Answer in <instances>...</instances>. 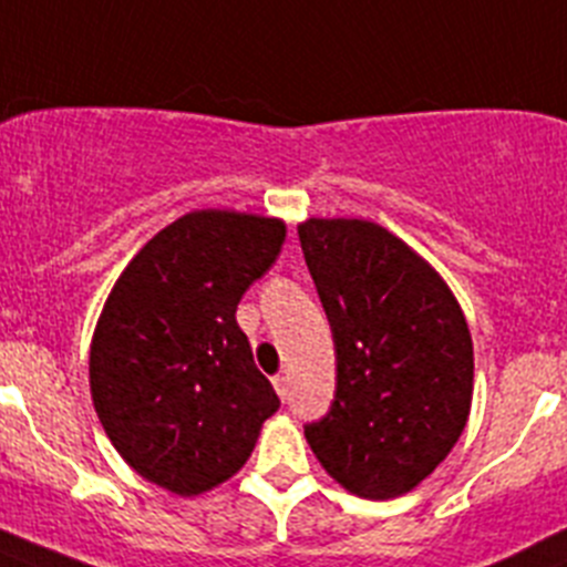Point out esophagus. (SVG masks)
Returning a JSON list of instances; mask_svg holds the SVG:
<instances>
[{
  "instance_id": "obj_1",
  "label": "esophagus",
  "mask_w": 567,
  "mask_h": 567,
  "mask_svg": "<svg viewBox=\"0 0 567 567\" xmlns=\"http://www.w3.org/2000/svg\"><path fill=\"white\" fill-rule=\"evenodd\" d=\"M274 389H277L279 400H288V378H285V374H277V378H274Z\"/></svg>"
}]
</instances>
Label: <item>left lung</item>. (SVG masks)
I'll return each mask as SVG.
<instances>
[{
  "label": "left lung",
  "mask_w": 567,
  "mask_h": 567,
  "mask_svg": "<svg viewBox=\"0 0 567 567\" xmlns=\"http://www.w3.org/2000/svg\"><path fill=\"white\" fill-rule=\"evenodd\" d=\"M301 251L336 341V400L305 427L330 478L400 498L447 458L473 405V338L442 274L363 218H308Z\"/></svg>",
  "instance_id": "obj_1"
}]
</instances>
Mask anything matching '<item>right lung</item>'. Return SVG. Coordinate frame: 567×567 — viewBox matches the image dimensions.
Here are the masks:
<instances>
[{
  "label": "right lung",
  "instance_id": "obj_1",
  "mask_svg": "<svg viewBox=\"0 0 567 567\" xmlns=\"http://www.w3.org/2000/svg\"><path fill=\"white\" fill-rule=\"evenodd\" d=\"M285 220L195 209L136 251L89 349L92 403L131 470L193 498L229 481L279 409L237 305L277 262Z\"/></svg>",
  "mask_w": 567,
  "mask_h": 567
}]
</instances>
